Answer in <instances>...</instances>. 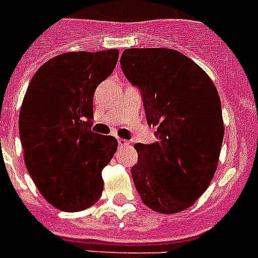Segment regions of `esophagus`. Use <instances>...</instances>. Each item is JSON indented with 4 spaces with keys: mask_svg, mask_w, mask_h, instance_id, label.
I'll use <instances>...</instances> for the list:
<instances>
[{
    "mask_svg": "<svg viewBox=\"0 0 258 258\" xmlns=\"http://www.w3.org/2000/svg\"><path fill=\"white\" fill-rule=\"evenodd\" d=\"M118 144H119V147H120V148H123V147L128 146L130 143L127 142V140H125V139H120V138H119V139H118Z\"/></svg>",
    "mask_w": 258,
    "mask_h": 258,
    "instance_id": "1",
    "label": "esophagus"
}]
</instances>
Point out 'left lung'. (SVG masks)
Masks as SVG:
<instances>
[{"instance_id": "left-lung-1", "label": "left lung", "mask_w": 258, "mask_h": 258, "mask_svg": "<svg viewBox=\"0 0 258 258\" xmlns=\"http://www.w3.org/2000/svg\"><path fill=\"white\" fill-rule=\"evenodd\" d=\"M124 76L142 92L147 123L157 142L135 144L134 183L156 213L189 209L209 187L219 162L224 124L214 82L176 49L127 48Z\"/></svg>"}]
</instances>
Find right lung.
<instances>
[{
	"instance_id": "1",
	"label": "right lung",
	"mask_w": 258,
	"mask_h": 258,
	"mask_svg": "<svg viewBox=\"0 0 258 258\" xmlns=\"http://www.w3.org/2000/svg\"><path fill=\"white\" fill-rule=\"evenodd\" d=\"M118 56V49L61 53L38 69L23 98L26 168L45 201L61 211H82L102 196V169L118 142L90 130L93 96Z\"/></svg>"
}]
</instances>
